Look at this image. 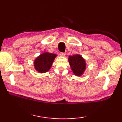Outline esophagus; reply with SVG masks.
<instances>
[{
    "label": "esophagus",
    "instance_id": "1",
    "mask_svg": "<svg viewBox=\"0 0 122 122\" xmlns=\"http://www.w3.org/2000/svg\"><path fill=\"white\" fill-rule=\"evenodd\" d=\"M60 56H65L66 55V53H60Z\"/></svg>",
    "mask_w": 122,
    "mask_h": 122
}]
</instances>
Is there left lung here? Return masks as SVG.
<instances>
[{
	"label": "left lung",
	"mask_w": 122,
	"mask_h": 122,
	"mask_svg": "<svg viewBox=\"0 0 122 122\" xmlns=\"http://www.w3.org/2000/svg\"><path fill=\"white\" fill-rule=\"evenodd\" d=\"M69 62L71 70L76 76H81L86 68V62L81 55L76 54L69 56Z\"/></svg>",
	"instance_id": "8db88e82"
}]
</instances>
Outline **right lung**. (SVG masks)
Masks as SVG:
<instances>
[{"label": "right lung", "instance_id": "obj_1", "mask_svg": "<svg viewBox=\"0 0 122 122\" xmlns=\"http://www.w3.org/2000/svg\"><path fill=\"white\" fill-rule=\"evenodd\" d=\"M56 56V55L55 54L48 52L41 54L34 60L35 69L41 73L48 71L50 69Z\"/></svg>", "mask_w": 122, "mask_h": 122}]
</instances>
